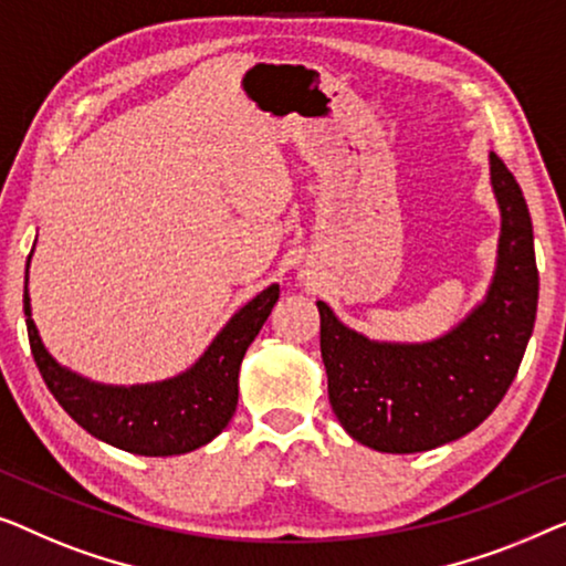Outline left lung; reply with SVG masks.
Segmentation results:
<instances>
[{
  "instance_id": "8db88e82",
  "label": "left lung",
  "mask_w": 566,
  "mask_h": 566,
  "mask_svg": "<svg viewBox=\"0 0 566 566\" xmlns=\"http://www.w3.org/2000/svg\"><path fill=\"white\" fill-rule=\"evenodd\" d=\"M490 185L500 210L495 272L482 302L443 336L374 340L317 300L331 408L344 431L374 451L418 453L457 441L513 385L536 321L538 269L528 205L495 150Z\"/></svg>"
}]
</instances>
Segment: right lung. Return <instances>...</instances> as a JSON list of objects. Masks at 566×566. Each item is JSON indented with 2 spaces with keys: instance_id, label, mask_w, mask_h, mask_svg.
Returning <instances> with one entry per match:
<instances>
[{
  "instance_id": "obj_1",
  "label": "right lung",
  "mask_w": 566,
  "mask_h": 566,
  "mask_svg": "<svg viewBox=\"0 0 566 566\" xmlns=\"http://www.w3.org/2000/svg\"><path fill=\"white\" fill-rule=\"evenodd\" d=\"M30 259L22 302L33 359L51 395L86 433L138 457L189 453L222 433L238 405V374L245 348L259 336L274 302L280 300V284H269L245 302L189 369L146 385H102L71 371L48 354L30 307Z\"/></svg>"
}]
</instances>
